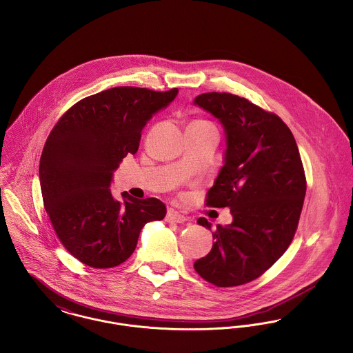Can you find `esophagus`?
<instances>
[{
	"label": "esophagus",
	"instance_id": "obj_1",
	"mask_svg": "<svg viewBox=\"0 0 353 353\" xmlns=\"http://www.w3.org/2000/svg\"><path fill=\"white\" fill-rule=\"evenodd\" d=\"M166 220L170 221V223H184V221H187V217L183 213L170 209L166 213Z\"/></svg>",
	"mask_w": 353,
	"mask_h": 353
}]
</instances>
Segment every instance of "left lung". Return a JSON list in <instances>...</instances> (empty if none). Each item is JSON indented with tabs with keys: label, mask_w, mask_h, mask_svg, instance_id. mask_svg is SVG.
I'll list each match as a JSON object with an SVG mask.
<instances>
[{
	"label": "left lung",
	"mask_w": 353,
	"mask_h": 353,
	"mask_svg": "<svg viewBox=\"0 0 353 353\" xmlns=\"http://www.w3.org/2000/svg\"><path fill=\"white\" fill-rule=\"evenodd\" d=\"M194 104L227 133L225 164L208 190V207L230 208L233 223L212 230L213 245L194 270L216 287H237L265 273L294 237L307 192L294 137L274 113L230 93H203Z\"/></svg>",
	"instance_id": "left-lung-1"
}]
</instances>
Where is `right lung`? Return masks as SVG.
<instances>
[{"mask_svg":"<svg viewBox=\"0 0 353 353\" xmlns=\"http://www.w3.org/2000/svg\"><path fill=\"white\" fill-rule=\"evenodd\" d=\"M177 88L117 86L69 108L52 129L40 160L43 207L65 249L92 268H113L134 252L146 223L163 220L159 199L124 201L110 193L113 170L140 145L146 123Z\"/></svg>","mask_w":353,"mask_h":353,"instance_id":"obj_1","label":"right lung"}]
</instances>
